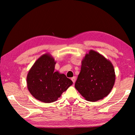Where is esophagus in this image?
<instances>
[{"mask_svg":"<svg viewBox=\"0 0 135 135\" xmlns=\"http://www.w3.org/2000/svg\"><path fill=\"white\" fill-rule=\"evenodd\" d=\"M71 80L73 81V83H75V81H76V77H73L71 78Z\"/></svg>","mask_w":135,"mask_h":135,"instance_id":"1","label":"esophagus"}]
</instances>
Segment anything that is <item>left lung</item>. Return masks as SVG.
<instances>
[{"label":"left lung","instance_id":"left-lung-1","mask_svg":"<svg viewBox=\"0 0 135 135\" xmlns=\"http://www.w3.org/2000/svg\"><path fill=\"white\" fill-rule=\"evenodd\" d=\"M115 80V71L111 61L99 52L90 50L81 61L75 88L86 100L95 102L111 92Z\"/></svg>","mask_w":135,"mask_h":135}]
</instances>
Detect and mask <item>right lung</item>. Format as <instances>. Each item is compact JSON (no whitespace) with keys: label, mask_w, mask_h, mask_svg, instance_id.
Returning <instances> with one entry per match:
<instances>
[{"label":"right lung","mask_w":135,"mask_h":135,"mask_svg":"<svg viewBox=\"0 0 135 135\" xmlns=\"http://www.w3.org/2000/svg\"><path fill=\"white\" fill-rule=\"evenodd\" d=\"M56 61L46 53L38 58L28 71L27 76L28 90L33 97L45 103L57 100L73 84L64 74L55 71Z\"/></svg>","instance_id":"add662e5"}]
</instances>
